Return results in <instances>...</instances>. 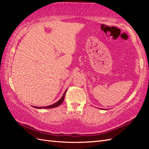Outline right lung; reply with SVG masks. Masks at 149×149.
<instances>
[{
    "label": "right lung",
    "mask_w": 149,
    "mask_h": 149,
    "mask_svg": "<svg viewBox=\"0 0 149 149\" xmlns=\"http://www.w3.org/2000/svg\"><path fill=\"white\" fill-rule=\"evenodd\" d=\"M66 90L65 91V93H63V97H61V99H60L59 101H58V102H56L55 104H52V105H50V106H45V107H36L34 106V107H36V108H38V109H41V108H43V109H46V108H53V107H57L59 106L60 104H61L62 102H63V100H64V99H65V93H66Z\"/></svg>",
    "instance_id": "add662e5"
}]
</instances>
